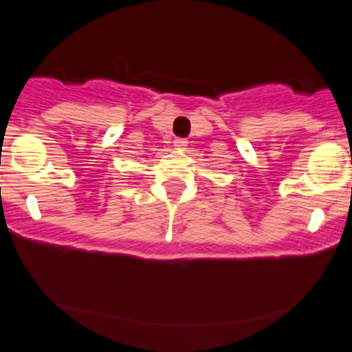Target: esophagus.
<instances>
[{"mask_svg":"<svg viewBox=\"0 0 352 352\" xmlns=\"http://www.w3.org/2000/svg\"><path fill=\"white\" fill-rule=\"evenodd\" d=\"M187 140L186 138H175L173 140V146L175 148H179V150H184V148L187 146Z\"/></svg>","mask_w":352,"mask_h":352,"instance_id":"esophagus-1","label":"esophagus"}]
</instances>
